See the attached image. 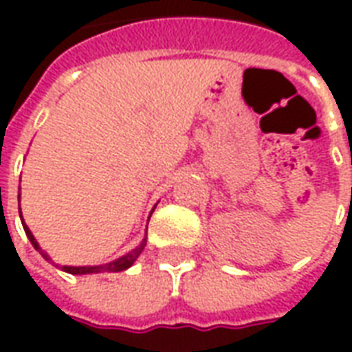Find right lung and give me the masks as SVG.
I'll return each instance as SVG.
<instances>
[{"instance_id":"right-lung-1","label":"right lung","mask_w":352,"mask_h":352,"mask_svg":"<svg viewBox=\"0 0 352 352\" xmlns=\"http://www.w3.org/2000/svg\"><path fill=\"white\" fill-rule=\"evenodd\" d=\"M19 211H20V194H19ZM151 214H153V213H151ZM22 226H24V232H26L28 239H30V241H32V245H34L35 251L41 252V256L45 260L52 262L49 254L43 251L41 247H39L37 239H35L34 234H32V230L26 226L24 219H22ZM145 245H146V237H143V239H141V243H139L135 249H131L130 252L122 254L120 258L113 260V262H107V264H100V265H60V267H62V272L72 273V275H90V273H103V272H124V270H128V267H130V265L133 264L135 260H138V256L141 254V251L145 249ZM52 264H54V262H52Z\"/></svg>"}]
</instances>
